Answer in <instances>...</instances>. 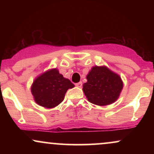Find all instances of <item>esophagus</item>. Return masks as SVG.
<instances>
[{
  "instance_id": "obj_1",
  "label": "esophagus",
  "mask_w": 154,
  "mask_h": 154,
  "mask_svg": "<svg viewBox=\"0 0 154 154\" xmlns=\"http://www.w3.org/2000/svg\"><path fill=\"white\" fill-rule=\"evenodd\" d=\"M75 85L77 86V87L81 88V87H82V82H79L76 83V84H75Z\"/></svg>"
}]
</instances>
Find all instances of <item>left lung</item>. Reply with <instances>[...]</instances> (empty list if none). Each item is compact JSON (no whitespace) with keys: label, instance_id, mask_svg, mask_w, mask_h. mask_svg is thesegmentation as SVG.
Masks as SVG:
<instances>
[{"label":"left lung","instance_id":"8db88e82","mask_svg":"<svg viewBox=\"0 0 154 154\" xmlns=\"http://www.w3.org/2000/svg\"><path fill=\"white\" fill-rule=\"evenodd\" d=\"M83 91L89 102L106 106L117 99L123 88L121 77L106 66H94L87 75Z\"/></svg>","mask_w":154,"mask_h":154}]
</instances>
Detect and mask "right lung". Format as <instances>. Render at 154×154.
I'll use <instances>...</instances> for the list:
<instances>
[{"label": "right lung", "instance_id": "add662e5", "mask_svg": "<svg viewBox=\"0 0 154 154\" xmlns=\"http://www.w3.org/2000/svg\"><path fill=\"white\" fill-rule=\"evenodd\" d=\"M75 87L56 69L48 71L37 78L31 91L36 103L45 108H54L63 100L67 90Z\"/></svg>", "mask_w": 154, "mask_h": 154}]
</instances>
